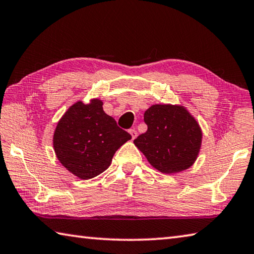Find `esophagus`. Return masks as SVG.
I'll use <instances>...</instances> for the list:
<instances>
[{
    "label": "esophagus",
    "mask_w": 254,
    "mask_h": 254,
    "mask_svg": "<svg viewBox=\"0 0 254 254\" xmlns=\"http://www.w3.org/2000/svg\"><path fill=\"white\" fill-rule=\"evenodd\" d=\"M128 132H130L132 139H135L136 135H137V132H136L135 128H130V130H128Z\"/></svg>",
    "instance_id": "34e87169"
}]
</instances>
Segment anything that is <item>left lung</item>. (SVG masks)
<instances>
[{
  "instance_id": "obj_1",
  "label": "left lung",
  "mask_w": 254,
  "mask_h": 254,
  "mask_svg": "<svg viewBox=\"0 0 254 254\" xmlns=\"http://www.w3.org/2000/svg\"><path fill=\"white\" fill-rule=\"evenodd\" d=\"M147 132L134 144L163 174L183 171L195 162L201 143L198 123L182 106L152 105L144 112Z\"/></svg>"
}]
</instances>
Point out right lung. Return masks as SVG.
Here are the masks:
<instances>
[{"instance_id": "add662e5", "label": "right lung", "mask_w": 254, "mask_h": 254, "mask_svg": "<svg viewBox=\"0 0 254 254\" xmlns=\"http://www.w3.org/2000/svg\"><path fill=\"white\" fill-rule=\"evenodd\" d=\"M131 139L103 111V103L77 102L58 122L54 134L57 158L80 179H91L109 168L117 150Z\"/></svg>"}]
</instances>
